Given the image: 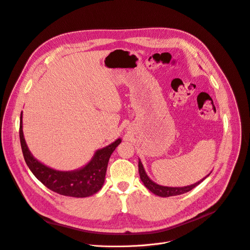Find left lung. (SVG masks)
<instances>
[{
  "mask_svg": "<svg viewBox=\"0 0 250 250\" xmlns=\"http://www.w3.org/2000/svg\"><path fill=\"white\" fill-rule=\"evenodd\" d=\"M138 168H139V175H140V178L142 180V182L144 183V185L152 192V193H154L158 196H161V197H169V196H175V195H180V194H183V193H186V192L190 191L193 189L194 187H196L198 184H200L207 176H209V174L203 178L202 180L196 182L195 184H192V185H189V186H184V187H167V186H161V185H158L156 183L153 182L148 176L147 174L145 173V170L143 168V165L141 163V161L139 160V163H138Z\"/></svg>",
  "mask_w": 250,
  "mask_h": 250,
  "instance_id": "left-lung-1",
  "label": "left lung"
}]
</instances>
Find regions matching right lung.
<instances>
[{"label":"right lung","instance_id":"add662e5","mask_svg":"<svg viewBox=\"0 0 250 250\" xmlns=\"http://www.w3.org/2000/svg\"><path fill=\"white\" fill-rule=\"evenodd\" d=\"M20 118V142L24 159L38 180L50 190L65 196L80 198L97 193L104 184L109 158L121 143V139H117L105 148L98 150L93 159L80 170L57 171L43 165L33 157L23 135L22 113Z\"/></svg>","mask_w":250,"mask_h":250}]
</instances>
